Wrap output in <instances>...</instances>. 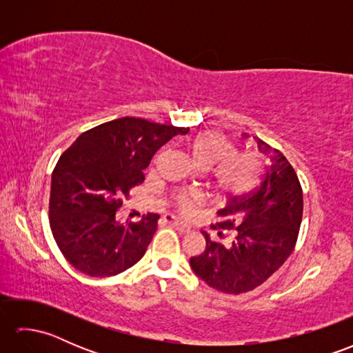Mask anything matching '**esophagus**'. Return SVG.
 Wrapping results in <instances>:
<instances>
[{
  "label": "esophagus",
  "instance_id": "1",
  "mask_svg": "<svg viewBox=\"0 0 353 353\" xmlns=\"http://www.w3.org/2000/svg\"><path fill=\"white\" fill-rule=\"evenodd\" d=\"M163 220L167 221V223H170V224H172V226L177 228L181 232H190V226H188V224L179 221V220L174 219V216H172V215H165Z\"/></svg>",
  "mask_w": 353,
  "mask_h": 353
}]
</instances>
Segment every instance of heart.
Instances as JSON below:
<instances>
[{
  "label": "heart",
  "mask_w": 353,
  "mask_h": 353,
  "mask_svg": "<svg viewBox=\"0 0 353 353\" xmlns=\"http://www.w3.org/2000/svg\"><path fill=\"white\" fill-rule=\"evenodd\" d=\"M188 153L196 167L211 170L214 188L223 199H238L253 191L261 182L264 162L254 152H236L235 142L216 130L200 132L188 142ZM203 201L200 192H181L176 205L190 212Z\"/></svg>",
  "instance_id": "1"
}]
</instances>
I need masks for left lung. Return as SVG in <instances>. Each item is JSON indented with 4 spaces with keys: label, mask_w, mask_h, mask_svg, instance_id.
I'll list each match as a JSON object with an SVG mask.
<instances>
[{
    "label": "left lung",
    "mask_w": 353,
    "mask_h": 353,
    "mask_svg": "<svg viewBox=\"0 0 353 353\" xmlns=\"http://www.w3.org/2000/svg\"><path fill=\"white\" fill-rule=\"evenodd\" d=\"M256 142L270 157L264 181L216 212L214 229L220 238L234 230L230 244L201 232L206 249L190 261L201 281L226 294L252 291L277 272L294 250L302 223L303 192L294 168L279 150Z\"/></svg>",
    "instance_id": "obj_1"
}]
</instances>
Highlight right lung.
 <instances>
[{
    "label": "right lung",
    "instance_id": "add662e5",
    "mask_svg": "<svg viewBox=\"0 0 353 353\" xmlns=\"http://www.w3.org/2000/svg\"><path fill=\"white\" fill-rule=\"evenodd\" d=\"M190 129L124 117L86 130L63 152L51 176L50 228L72 267L92 277L125 272L144 256L157 214L119 223L117 211L144 182L154 153Z\"/></svg>",
    "mask_w": 353,
    "mask_h": 353
}]
</instances>
